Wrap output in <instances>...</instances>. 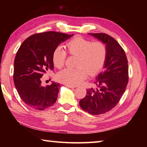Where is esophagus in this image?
<instances>
[{"mask_svg": "<svg viewBox=\"0 0 147 147\" xmlns=\"http://www.w3.org/2000/svg\"><path fill=\"white\" fill-rule=\"evenodd\" d=\"M65 86H66L67 87H68V88H75V86H73V85H65Z\"/></svg>", "mask_w": 147, "mask_h": 147, "instance_id": "34e87169", "label": "esophagus"}]
</instances>
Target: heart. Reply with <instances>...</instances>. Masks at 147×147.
Segmentation results:
<instances>
[{
	"instance_id": "heart-1",
	"label": "heart",
	"mask_w": 147,
	"mask_h": 147,
	"mask_svg": "<svg viewBox=\"0 0 147 147\" xmlns=\"http://www.w3.org/2000/svg\"><path fill=\"white\" fill-rule=\"evenodd\" d=\"M66 50L70 55L78 57L74 69L65 68L59 72L57 79L62 83L69 85H79L85 80L88 72L94 75L102 69L107 57V49L101 42H92L81 37H76L69 42ZM66 52L59 46L52 54V61L54 66L61 69L64 65Z\"/></svg>"
}]
</instances>
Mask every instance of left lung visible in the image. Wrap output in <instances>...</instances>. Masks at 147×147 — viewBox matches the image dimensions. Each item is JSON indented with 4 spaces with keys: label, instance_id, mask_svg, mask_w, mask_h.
I'll return each instance as SVG.
<instances>
[{
    "label": "left lung",
    "instance_id": "8db88e82",
    "mask_svg": "<svg viewBox=\"0 0 147 147\" xmlns=\"http://www.w3.org/2000/svg\"><path fill=\"white\" fill-rule=\"evenodd\" d=\"M104 43L107 57L104 69L96 77L95 88L87 90L80 100L83 110L92 115L104 114L120 100L128 83V64L125 52L119 43L105 33H88Z\"/></svg>",
    "mask_w": 147,
    "mask_h": 147
}]
</instances>
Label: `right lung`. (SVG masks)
Instances as JSON below:
<instances>
[{"label": "right lung", "instance_id": "obj_1", "mask_svg": "<svg viewBox=\"0 0 147 147\" xmlns=\"http://www.w3.org/2000/svg\"><path fill=\"white\" fill-rule=\"evenodd\" d=\"M74 35L47 32L34 34L22 43L16 55L13 80L25 104L38 111L51 107L57 100L60 83L43 86L41 78L54 69L52 54L58 45Z\"/></svg>", "mask_w": 147, "mask_h": 147}]
</instances>
